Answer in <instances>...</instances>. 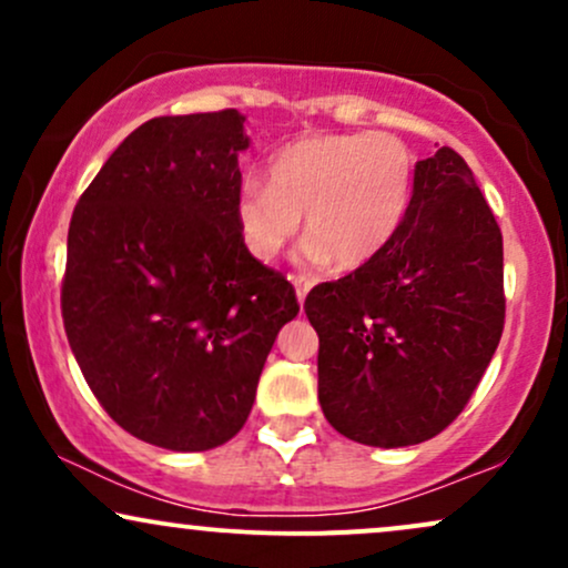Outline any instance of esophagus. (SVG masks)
Instances as JSON below:
<instances>
[{"mask_svg": "<svg viewBox=\"0 0 568 568\" xmlns=\"http://www.w3.org/2000/svg\"><path fill=\"white\" fill-rule=\"evenodd\" d=\"M291 283H293V288H296V298H298V304L304 306V302H306V293H310V288H312V280H310V277H302V275H293V277H291Z\"/></svg>", "mask_w": 568, "mask_h": 568, "instance_id": "esophagus-1", "label": "esophagus"}]
</instances>
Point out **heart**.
I'll return each instance as SVG.
<instances>
[{
	"label": "heart",
	"instance_id": "1",
	"mask_svg": "<svg viewBox=\"0 0 568 568\" xmlns=\"http://www.w3.org/2000/svg\"><path fill=\"white\" fill-rule=\"evenodd\" d=\"M410 194L414 158L395 135H312L270 162V184H240L234 226L256 262H275L304 219V264L361 270L397 237Z\"/></svg>",
	"mask_w": 568,
	"mask_h": 568
}]
</instances>
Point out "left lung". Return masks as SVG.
I'll use <instances>...</instances> for the list:
<instances>
[{
  "label": "left lung",
  "mask_w": 568,
  "mask_h": 568,
  "mask_svg": "<svg viewBox=\"0 0 568 568\" xmlns=\"http://www.w3.org/2000/svg\"><path fill=\"white\" fill-rule=\"evenodd\" d=\"M501 270L497 219L465 158L440 146L416 162L408 216L387 251L304 302L331 427L403 448L452 425L505 328Z\"/></svg>",
  "instance_id": "obj_1"
}]
</instances>
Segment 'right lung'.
<instances>
[{"mask_svg": "<svg viewBox=\"0 0 568 568\" xmlns=\"http://www.w3.org/2000/svg\"><path fill=\"white\" fill-rule=\"evenodd\" d=\"M247 146L237 109L154 116L71 216V352L116 425L168 452H207L243 429L266 355L298 315L293 285L234 226Z\"/></svg>", "mask_w": 568, "mask_h": 568, "instance_id": "right-lung-1", "label": "right lung"}]
</instances>
